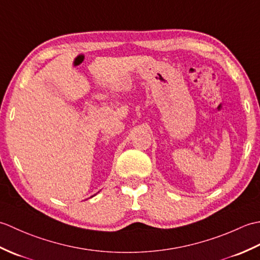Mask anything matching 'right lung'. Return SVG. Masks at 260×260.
Wrapping results in <instances>:
<instances>
[{
	"label": "right lung",
	"instance_id": "obj_1",
	"mask_svg": "<svg viewBox=\"0 0 260 260\" xmlns=\"http://www.w3.org/2000/svg\"><path fill=\"white\" fill-rule=\"evenodd\" d=\"M92 197H93V196H92Z\"/></svg>",
	"mask_w": 260,
	"mask_h": 260
}]
</instances>
